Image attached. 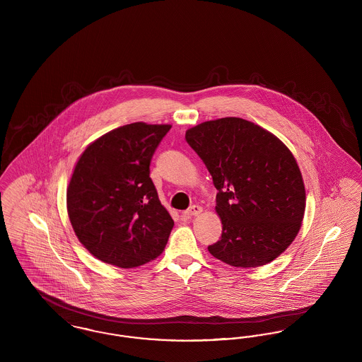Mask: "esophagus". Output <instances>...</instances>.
I'll list each match as a JSON object with an SVG mask.
<instances>
[{
  "mask_svg": "<svg viewBox=\"0 0 362 362\" xmlns=\"http://www.w3.org/2000/svg\"><path fill=\"white\" fill-rule=\"evenodd\" d=\"M202 213V207L198 206V205H194V206L189 207V210L185 213L187 217H192V216H198Z\"/></svg>",
  "mask_w": 362,
  "mask_h": 362,
  "instance_id": "esophagus-1",
  "label": "esophagus"
}]
</instances>
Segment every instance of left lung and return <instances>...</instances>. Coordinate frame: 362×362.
<instances>
[{
    "label": "left lung",
    "instance_id": "8db88e82",
    "mask_svg": "<svg viewBox=\"0 0 362 362\" xmlns=\"http://www.w3.org/2000/svg\"><path fill=\"white\" fill-rule=\"evenodd\" d=\"M186 141L213 177L221 239L214 258L235 267H258L296 239L305 211V187L286 145L252 122L221 118L194 126Z\"/></svg>",
    "mask_w": 362,
    "mask_h": 362
}]
</instances>
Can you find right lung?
<instances>
[{
    "label": "right lung",
    "instance_id": "right-lung-1",
    "mask_svg": "<svg viewBox=\"0 0 362 362\" xmlns=\"http://www.w3.org/2000/svg\"><path fill=\"white\" fill-rule=\"evenodd\" d=\"M171 124L136 122L108 132L80 156L66 205L76 236L104 263L137 267L165 248L173 220L149 176Z\"/></svg>",
    "mask_w": 362,
    "mask_h": 362
}]
</instances>
